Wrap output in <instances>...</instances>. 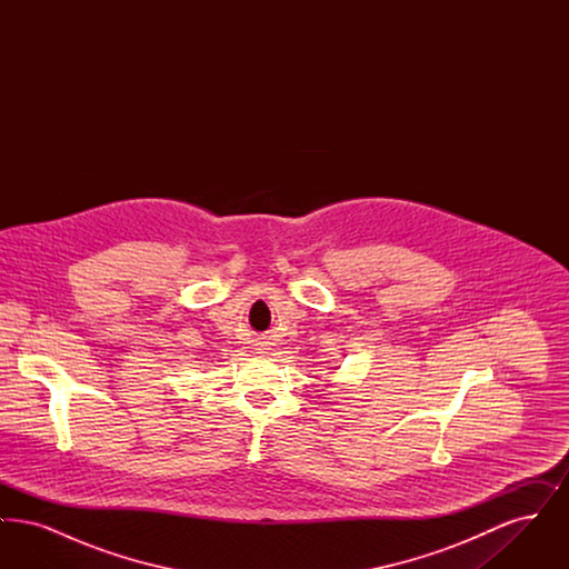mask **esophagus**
<instances>
[{"instance_id":"1","label":"esophagus","mask_w":569,"mask_h":569,"mask_svg":"<svg viewBox=\"0 0 569 569\" xmlns=\"http://www.w3.org/2000/svg\"><path fill=\"white\" fill-rule=\"evenodd\" d=\"M267 346H269L267 341H260V343H256V350H258V353H267V350H269Z\"/></svg>"}]
</instances>
